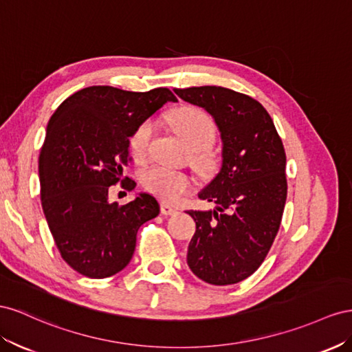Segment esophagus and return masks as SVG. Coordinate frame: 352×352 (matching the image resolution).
Returning a JSON list of instances; mask_svg holds the SVG:
<instances>
[{
  "label": "esophagus",
  "mask_w": 352,
  "mask_h": 352,
  "mask_svg": "<svg viewBox=\"0 0 352 352\" xmlns=\"http://www.w3.org/2000/svg\"><path fill=\"white\" fill-rule=\"evenodd\" d=\"M160 212H162L164 215H175L177 209L174 206L168 205V204H162V205H160Z\"/></svg>",
  "instance_id": "obj_1"
}]
</instances>
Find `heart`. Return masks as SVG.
Returning <instances> with one entry per match:
<instances>
[{"label":"heart","instance_id":"b5f03b06","mask_svg":"<svg viewBox=\"0 0 352 352\" xmlns=\"http://www.w3.org/2000/svg\"><path fill=\"white\" fill-rule=\"evenodd\" d=\"M166 120L179 142L188 148L190 159L197 168L209 169L215 165V153L209 147L215 138V125L204 110L197 107H179L170 112ZM153 129L155 125L152 120H144L129 138V148L135 159L146 156ZM142 183L148 192L173 202L192 188L193 179L183 170L153 165L143 170Z\"/></svg>","mask_w":352,"mask_h":352}]
</instances>
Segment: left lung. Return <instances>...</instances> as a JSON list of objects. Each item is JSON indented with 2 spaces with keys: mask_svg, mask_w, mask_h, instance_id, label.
Wrapping results in <instances>:
<instances>
[{
  "mask_svg": "<svg viewBox=\"0 0 352 352\" xmlns=\"http://www.w3.org/2000/svg\"><path fill=\"white\" fill-rule=\"evenodd\" d=\"M174 93L214 118L223 143L218 174L199 193L217 206L187 212L196 221L187 264L209 285H234L264 263L278 232L287 196L283 143L252 97L215 85Z\"/></svg>",
  "mask_w": 352,
  "mask_h": 352,
  "instance_id": "left-lung-1",
  "label": "left lung"
}]
</instances>
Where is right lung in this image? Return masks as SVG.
Returning <instances> with one entry per match:
<instances>
[{
    "label": "right lung",
    "mask_w": 352,
    "mask_h": 352,
    "mask_svg": "<svg viewBox=\"0 0 352 352\" xmlns=\"http://www.w3.org/2000/svg\"><path fill=\"white\" fill-rule=\"evenodd\" d=\"M168 102H177L168 88L134 93L94 85L67 97L50 119L39 155L41 205L60 255L79 274L104 278L124 270L138 228L159 215L155 196L138 193L118 205L109 187L131 162L137 126Z\"/></svg>",
    "instance_id": "right-lung-1"
}]
</instances>
